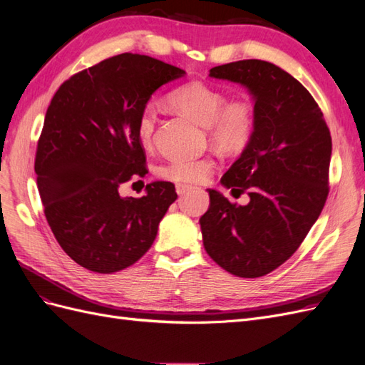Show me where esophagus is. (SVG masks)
Here are the masks:
<instances>
[{
  "label": "esophagus",
  "mask_w": 365,
  "mask_h": 365,
  "mask_svg": "<svg viewBox=\"0 0 365 365\" xmlns=\"http://www.w3.org/2000/svg\"><path fill=\"white\" fill-rule=\"evenodd\" d=\"M192 189L190 185H187V184H176V193L178 195H184V193H187Z\"/></svg>",
  "instance_id": "esophagus-1"
}]
</instances>
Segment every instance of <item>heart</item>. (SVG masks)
<instances>
[{"label": "heart", "instance_id": "heart-1", "mask_svg": "<svg viewBox=\"0 0 365 365\" xmlns=\"http://www.w3.org/2000/svg\"><path fill=\"white\" fill-rule=\"evenodd\" d=\"M168 102L195 123L207 128L213 145L227 153L244 150L256 130V113L244 98L225 102V96L202 82L181 85L168 96ZM158 108L155 103L141 106L135 121V134L141 146L149 148L155 137ZM215 161L208 157H173L165 161L158 173L165 180L196 184L212 175Z\"/></svg>", "mask_w": 365, "mask_h": 365}]
</instances>
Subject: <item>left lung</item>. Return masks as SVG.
Returning a JSON list of instances; mask_svg holds the SVG:
<instances>
[{
  "label": "left lung",
  "instance_id": "8db88e82",
  "mask_svg": "<svg viewBox=\"0 0 365 365\" xmlns=\"http://www.w3.org/2000/svg\"><path fill=\"white\" fill-rule=\"evenodd\" d=\"M210 77L248 88L256 130L220 182L250 202L208 189L201 216L204 248L220 268L244 279L267 275L302 245L326 204L332 138L306 88L277 65L247 59L219 65Z\"/></svg>",
  "mask_w": 365,
  "mask_h": 365
}]
</instances>
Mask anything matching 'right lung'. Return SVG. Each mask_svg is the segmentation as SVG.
Masks as SVG:
<instances>
[{
    "mask_svg": "<svg viewBox=\"0 0 365 365\" xmlns=\"http://www.w3.org/2000/svg\"><path fill=\"white\" fill-rule=\"evenodd\" d=\"M184 74L145 54L123 53L73 74L53 96L35 172L53 235L81 267L121 271L155 240L160 220L178 197L175 185L150 182L141 197L118 190L148 173L135 134L138 111L161 85Z\"/></svg>",
    "mask_w": 365,
    "mask_h": 365,
    "instance_id": "1",
    "label": "right lung"
}]
</instances>
